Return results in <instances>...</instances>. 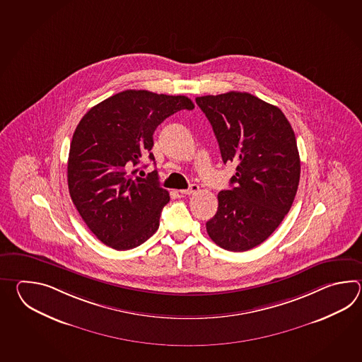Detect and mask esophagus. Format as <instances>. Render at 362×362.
Here are the masks:
<instances>
[{"label":"esophagus","mask_w":362,"mask_h":362,"mask_svg":"<svg viewBox=\"0 0 362 362\" xmlns=\"http://www.w3.org/2000/svg\"><path fill=\"white\" fill-rule=\"evenodd\" d=\"M199 192V186L197 184H192L189 189H186V190H180V194H181V195H190V194H194V192Z\"/></svg>","instance_id":"34e87169"}]
</instances>
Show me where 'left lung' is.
<instances>
[{
	"instance_id": "obj_1",
	"label": "left lung",
	"mask_w": 362,
	"mask_h": 362,
	"mask_svg": "<svg viewBox=\"0 0 362 362\" xmlns=\"http://www.w3.org/2000/svg\"><path fill=\"white\" fill-rule=\"evenodd\" d=\"M218 142L223 163L237 164L230 190L218 192V208L207 221L217 246L243 252L277 229L293 206L300 158L285 114L250 93L197 97Z\"/></svg>"
}]
</instances>
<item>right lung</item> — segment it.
<instances>
[{
	"label": "right lung",
	"instance_id": "obj_1",
	"mask_svg": "<svg viewBox=\"0 0 362 362\" xmlns=\"http://www.w3.org/2000/svg\"><path fill=\"white\" fill-rule=\"evenodd\" d=\"M185 95L124 90L90 108L77 124L69 146L71 199L93 234L117 251L142 245L159 228L170 192L158 172L137 176L141 158L154 162L155 129L180 110Z\"/></svg>",
	"mask_w": 362,
	"mask_h": 362
}]
</instances>
